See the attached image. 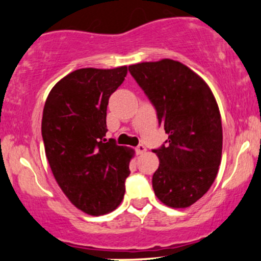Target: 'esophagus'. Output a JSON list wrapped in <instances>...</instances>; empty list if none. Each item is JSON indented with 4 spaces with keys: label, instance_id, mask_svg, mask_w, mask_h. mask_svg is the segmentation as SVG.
<instances>
[{
    "label": "esophagus",
    "instance_id": "obj_1",
    "mask_svg": "<svg viewBox=\"0 0 261 261\" xmlns=\"http://www.w3.org/2000/svg\"><path fill=\"white\" fill-rule=\"evenodd\" d=\"M136 152H137V154H143L146 152V147L143 145H139L136 147Z\"/></svg>",
    "mask_w": 261,
    "mask_h": 261
}]
</instances>
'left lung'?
<instances>
[{"instance_id": "1", "label": "left lung", "mask_w": 261, "mask_h": 261, "mask_svg": "<svg viewBox=\"0 0 261 261\" xmlns=\"http://www.w3.org/2000/svg\"><path fill=\"white\" fill-rule=\"evenodd\" d=\"M128 71L157 110L168 140L154 149L160 167L152 176L164 205L185 208L207 193L222 157L220 109L207 83L175 60L141 62Z\"/></svg>"}]
</instances>
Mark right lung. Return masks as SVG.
I'll use <instances>...</instances> for the list:
<instances>
[{
	"label": "right lung",
	"mask_w": 261,
	"mask_h": 261,
	"mask_svg": "<svg viewBox=\"0 0 261 261\" xmlns=\"http://www.w3.org/2000/svg\"><path fill=\"white\" fill-rule=\"evenodd\" d=\"M127 66L80 68L53 87L41 120L45 154L55 180L72 205L92 216L109 214L125 194L133 149L104 139L109 97Z\"/></svg>",
	"instance_id": "1"
}]
</instances>
